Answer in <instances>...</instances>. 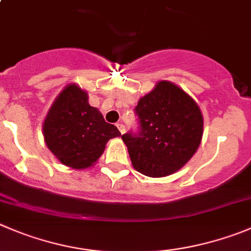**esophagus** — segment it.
<instances>
[{
	"mask_svg": "<svg viewBox=\"0 0 251 251\" xmlns=\"http://www.w3.org/2000/svg\"><path fill=\"white\" fill-rule=\"evenodd\" d=\"M117 128H118V129H119L121 134H124V133H126V127H124V124L118 123V124H117Z\"/></svg>",
	"mask_w": 251,
	"mask_h": 251,
	"instance_id": "esophagus-1",
	"label": "esophagus"
}]
</instances>
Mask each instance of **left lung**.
<instances>
[{"label": "left lung", "instance_id": "left-lung-1", "mask_svg": "<svg viewBox=\"0 0 251 251\" xmlns=\"http://www.w3.org/2000/svg\"><path fill=\"white\" fill-rule=\"evenodd\" d=\"M139 132L122 135L133 168L149 177L180 170L202 140L203 117L195 100L170 81H159L135 107Z\"/></svg>", "mask_w": 251, "mask_h": 251}]
</instances>
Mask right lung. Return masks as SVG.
I'll return each instance as SVG.
<instances>
[{
    "instance_id": "add662e5",
    "label": "right lung",
    "mask_w": 251,
    "mask_h": 251,
    "mask_svg": "<svg viewBox=\"0 0 251 251\" xmlns=\"http://www.w3.org/2000/svg\"><path fill=\"white\" fill-rule=\"evenodd\" d=\"M43 135L48 149L61 164L82 170L94 165L107 142L121 133L90 106L87 92L70 83L52 102L43 123Z\"/></svg>"
}]
</instances>
